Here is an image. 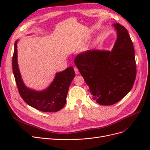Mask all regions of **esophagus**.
<instances>
[{
    "mask_svg": "<svg viewBox=\"0 0 150 150\" xmlns=\"http://www.w3.org/2000/svg\"><path fill=\"white\" fill-rule=\"evenodd\" d=\"M74 72H75V73H76V74H79V70H78V67H74Z\"/></svg>",
    "mask_w": 150,
    "mask_h": 150,
    "instance_id": "obj_1",
    "label": "esophagus"
}]
</instances>
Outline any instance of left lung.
I'll list each match as a JSON object with an SVG mask.
<instances>
[{"instance_id": "left-lung-1", "label": "left lung", "mask_w": 150, "mask_h": 150, "mask_svg": "<svg viewBox=\"0 0 150 150\" xmlns=\"http://www.w3.org/2000/svg\"><path fill=\"white\" fill-rule=\"evenodd\" d=\"M113 25L117 35L111 51L89 50L74 59L93 99L104 106L123 98L132 89L137 76L134 49L128 32L120 24Z\"/></svg>"}]
</instances>
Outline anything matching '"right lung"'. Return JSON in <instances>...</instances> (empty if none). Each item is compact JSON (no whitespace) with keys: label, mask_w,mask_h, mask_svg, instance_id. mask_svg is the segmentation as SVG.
Returning <instances> with one entry per match:
<instances>
[{"label":"right lung","mask_w":150,"mask_h":150,"mask_svg":"<svg viewBox=\"0 0 150 150\" xmlns=\"http://www.w3.org/2000/svg\"><path fill=\"white\" fill-rule=\"evenodd\" d=\"M17 42L14 44L12 57V70L18 91L23 100L34 108L43 112H56L64 106L68 89L75 72L72 67L56 74L52 83L42 91H36L27 88L21 78L17 64Z\"/></svg>","instance_id":"right-lung-1"}]
</instances>
